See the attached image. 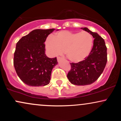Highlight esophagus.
Returning a JSON list of instances; mask_svg holds the SVG:
<instances>
[{
  "instance_id": "1",
  "label": "esophagus",
  "mask_w": 121,
  "mask_h": 121,
  "mask_svg": "<svg viewBox=\"0 0 121 121\" xmlns=\"http://www.w3.org/2000/svg\"><path fill=\"white\" fill-rule=\"evenodd\" d=\"M62 59H63V58H62V57H57V60L58 61H60Z\"/></svg>"
}]
</instances>
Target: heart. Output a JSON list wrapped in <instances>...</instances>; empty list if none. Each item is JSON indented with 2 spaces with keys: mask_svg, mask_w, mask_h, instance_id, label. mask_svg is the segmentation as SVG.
<instances>
[{
  "mask_svg": "<svg viewBox=\"0 0 121 121\" xmlns=\"http://www.w3.org/2000/svg\"><path fill=\"white\" fill-rule=\"evenodd\" d=\"M45 44L49 52L53 56L65 51L69 60L78 63L84 61L89 56L92 49L93 39L87 32H73L63 30L48 37Z\"/></svg>",
  "mask_w": 121,
  "mask_h": 121,
  "instance_id": "obj_1",
  "label": "heart"
}]
</instances>
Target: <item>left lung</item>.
Masks as SVG:
<instances>
[{"instance_id":"1","label":"left lung","mask_w":121,"mask_h":121,"mask_svg":"<svg viewBox=\"0 0 121 121\" xmlns=\"http://www.w3.org/2000/svg\"><path fill=\"white\" fill-rule=\"evenodd\" d=\"M94 37L93 47L89 56L82 61L70 63L71 69L67 74L69 81L76 85H87L99 78L106 65L107 48L103 38L87 28H82Z\"/></svg>"}]
</instances>
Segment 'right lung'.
<instances>
[{"instance_id":"right-lung-1","label":"right lung","mask_w":121,"mask_h":121,"mask_svg":"<svg viewBox=\"0 0 121 121\" xmlns=\"http://www.w3.org/2000/svg\"><path fill=\"white\" fill-rule=\"evenodd\" d=\"M55 29L35 30L16 43L13 65L23 82L32 86H41L50 82L51 72L57 64V58L45 54L47 37Z\"/></svg>"}]
</instances>
